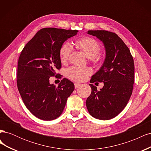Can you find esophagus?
I'll return each instance as SVG.
<instances>
[{"label":"esophagus","instance_id":"1","mask_svg":"<svg viewBox=\"0 0 151 151\" xmlns=\"http://www.w3.org/2000/svg\"><path fill=\"white\" fill-rule=\"evenodd\" d=\"M81 86V84H80L79 83H74V86H75V88L76 89L79 88Z\"/></svg>","mask_w":151,"mask_h":151}]
</instances>
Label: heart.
Segmentation results:
<instances>
[{
  "label": "heart",
  "mask_w": 151,
  "mask_h": 151,
  "mask_svg": "<svg viewBox=\"0 0 151 151\" xmlns=\"http://www.w3.org/2000/svg\"><path fill=\"white\" fill-rule=\"evenodd\" d=\"M75 46L81 50L88 57L91 62L98 63L101 61L102 57L99 53L101 45L96 40L89 36L77 39L74 42ZM71 53V48L67 43L63 44L59 50V57L62 63L66 64ZM92 74L91 68L87 67H71L67 71V77L76 82H83Z\"/></svg>",
  "instance_id": "b5f03b06"
}]
</instances>
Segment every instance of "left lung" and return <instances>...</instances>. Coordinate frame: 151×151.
I'll list each match as a JSON object with an SVG mask.
<instances>
[{
  "mask_svg": "<svg viewBox=\"0 0 151 151\" xmlns=\"http://www.w3.org/2000/svg\"><path fill=\"white\" fill-rule=\"evenodd\" d=\"M88 33L102 41L106 58L102 67L91 77L90 83L100 82V91L93 84L86 100L90 115L106 120L116 116L126 106L134 83V63L129 48L116 33L105 30H89Z\"/></svg>",
  "mask_w": 151,
  "mask_h": 151,
  "instance_id": "1",
  "label": "left lung"
}]
</instances>
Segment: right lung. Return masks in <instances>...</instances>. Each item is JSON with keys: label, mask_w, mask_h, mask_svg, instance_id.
<instances>
[{"label": "right lung", "mask_w": 151, "mask_h": 151, "mask_svg": "<svg viewBox=\"0 0 151 151\" xmlns=\"http://www.w3.org/2000/svg\"><path fill=\"white\" fill-rule=\"evenodd\" d=\"M78 31L45 28L39 30L22 49L17 63V85L25 106L41 120H53L61 115L74 83L63 78L57 87L50 77L57 74L62 63L59 50Z\"/></svg>", "instance_id": "1"}]
</instances>
